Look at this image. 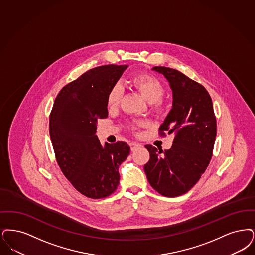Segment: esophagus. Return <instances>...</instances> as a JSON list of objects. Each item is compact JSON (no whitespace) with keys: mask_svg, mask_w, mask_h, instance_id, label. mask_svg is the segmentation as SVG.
Returning <instances> with one entry per match:
<instances>
[{"mask_svg":"<svg viewBox=\"0 0 255 255\" xmlns=\"http://www.w3.org/2000/svg\"><path fill=\"white\" fill-rule=\"evenodd\" d=\"M142 145L139 144V143H131L130 144V148H131V151H135L136 149L138 148H141Z\"/></svg>","mask_w":255,"mask_h":255,"instance_id":"34e87169","label":"esophagus"}]
</instances>
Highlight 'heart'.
<instances>
[{
	"label": "heart",
	"mask_w": 255,
	"mask_h": 255,
	"mask_svg": "<svg viewBox=\"0 0 255 255\" xmlns=\"http://www.w3.org/2000/svg\"><path fill=\"white\" fill-rule=\"evenodd\" d=\"M129 83L147 102H151V108L153 112L159 114L163 112L165 108L163 100L161 99L165 94L163 83L156 77L148 73H138L133 75L129 80ZM123 97V89L120 85L115 84L107 95V106L109 108H117ZM141 123L132 126V130H135Z\"/></svg>",
	"instance_id": "obj_1"
}]
</instances>
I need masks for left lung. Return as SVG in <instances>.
I'll list each match as a JSON object with an SVG mask.
<instances>
[{"label": "left lung", "instance_id": "1", "mask_svg": "<svg viewBox=\"0 0 255 255\" xmlns=\"http://www.w3.org/2000/svg\"><path fill=\"white\" fill-rule=\"evenodd\" d=\"M173 91V107L159 127L160 135L173 133L172 148L162 151L152 145L144 171L153 189L167 197L190 191L201 177L213 156L216 136L214 106L203 85L173 68L155 66Z\"/></svg>", "mask_w": 255, "mask_h": 255}]
</instances>
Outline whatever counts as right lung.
Returning a JSON list of instances; mask_svg holds the SVG:
<instances>
[{
    "mask_svg": "<svg viewBox=\"0 0 255 255\" xmlns=\"http://www.w3.org/2000/svg\"><path fill=\"white\" fill-rule=\"evenodd\" d=\"M128 65H103L66 84L58 94L49 118L57 162L77 191L93 199L113 194L120 183L119 167L130 153L127 143H105L97 132L108 117L107 95Z\"/></svg>",
    "mask_w": 255,
    "mask_h": 255,
    "instance_id": "obj_1",
    "label": "right lung"
}]
</instances>
